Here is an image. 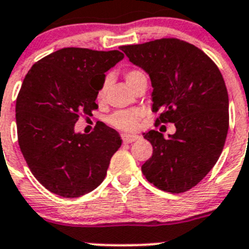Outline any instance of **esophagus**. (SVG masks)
I'll return each instance as SVG.
<instances>
[{"label":"esophagus","mask_w":249,"mask_h":249,"mask_svg":"<svg viewBox=\"0 0 249 249\" xmlns=\"http://www.w3.org/2000/svg\"><path fill=\"white\" fill-rule=\"evenodd\" d=\"M123 141H124L125 144H129V142H133V141L139 140V136L138 135H130V134H123L122 135Z\"/></svg>","instance_id":"esophagus-1"}]
</instances>
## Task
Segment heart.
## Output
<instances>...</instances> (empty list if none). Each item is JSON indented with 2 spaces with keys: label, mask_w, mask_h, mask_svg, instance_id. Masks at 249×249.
Listing matches in <instances>:
<instances>
[{
  "label": "heart",
  "mask_w": 249,
  "mask_h": 249,
  "mask_svg": "<svg viewBox=\"0 0 249 249\" xmlns=\"http://www.w3.org/2000/svg\"><path fill=\"white\" fill-rule=\"evenodd\" d=\"M124 78L125 82L129 87L134 86L138 80L142 79V78H146L144 74V71H140V69L131 68L126 69L124 71ZM107 88H108V80H104V83L102 84V87L99 88L97 93V98L99 102H102L105 97V93H107ZM144 116V111L140 110V109H131V110H120L116 111V113L111 114L108 118L109 125H111L113 127L118 130H122V131H133L139 127L141 119Z\"/></svg>",
  "instance_id": "heart-1"
}]
</instances>
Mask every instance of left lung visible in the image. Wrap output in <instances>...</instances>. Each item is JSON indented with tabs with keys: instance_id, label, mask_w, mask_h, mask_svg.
<instances>
[{
	"instance_id": "obj_1",
	"label": "left lung",
	"mask_w": 249,
	"mask_h": 249,
	"mask_svg": "<svg viewBox=\"0 0 249 249\" xmlns=\"http://www.w3.org/2000/svg\"><path fill=\"white\" fill-rule=\"evenodd\" d=\"M120 49L151 78L155 123L176 127L169 139L155 130L145 134L152 155L141 171L162 191H189L211 171L225 146L230 114L222 74L205 52L178 38Z\"/></svg>"
}]
</instances>
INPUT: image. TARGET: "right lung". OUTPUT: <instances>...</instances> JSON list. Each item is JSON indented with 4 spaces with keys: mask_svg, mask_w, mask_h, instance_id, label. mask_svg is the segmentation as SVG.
Listing matches in <instances>:
<instances>
[{
    "mask_svg": "<svg viewBox=\"0 0 249 249\" xmlns=\"http://www.w3.org/2000/svg\"><path fill=\"white\" fill-rule=\"evenodd\" d=\"M123 57L119 51L62 48L38 60L24 77L16 100L19 149L48 191L73 198L105 178L122 138L102 122L89 135L75 134L74 124L93 115L104 73Z\"/></svg>",
    "mask_w": 249,
    "mask_h": 249,
    "instance_id": "obj_1",
    "label": "right lung"
}]
</instances>
